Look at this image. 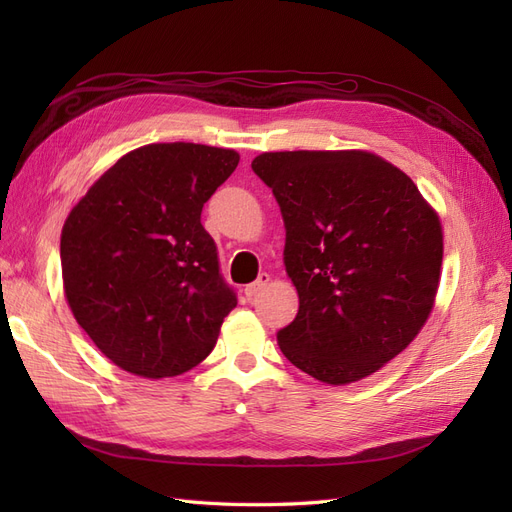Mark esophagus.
<instances>
[{
    "instance_id": "obj_1",
    "label": "esophagus",
    "mask_w": 512,
    "mask_h": 512,
    "mask_svg": "<svg viewBox=\"0 0 512 512\" xmlns=\"http://www.w3.org/2000/svg\"><path fill=\"white\" fill-rule=\"evenodd\" d=\"M269 282H271V275H269V273H260V275L256 277V282L245 286V290H243L245 297H247V299H254L256 294H258L262 288H265Z\"/></svg>"
}]
</instances>
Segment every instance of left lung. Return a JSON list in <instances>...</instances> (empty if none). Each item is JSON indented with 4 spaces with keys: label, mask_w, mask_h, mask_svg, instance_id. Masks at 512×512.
I'll use <instances>...</instances> for the list:
<instances>
[{
    "label": "left lung",
    "mask_w": 512,
    "mask_h": 512,
    "mask_svg": "<svg viewBox=\"0 0 512 512\" xmlns=\"http://www.w3.org/2000/svg\"><path fill=\"white\" fill-rule=\"evenodd\" d=\"M286 226L299 312L277 331L286 359L327 384L371 376L427 322L442 226L414 181L367 151H277L252 162Z\"/></svg>",
    "instance_id": "8db88e82"
}]
</instances>
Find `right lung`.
I'll use <instances>...</instances> for the list:
<instances>
[{"label":"right lung","mask_w":512,"mask_h":512,"mask_svg":"<svg viewBox=\"0 0 512 512\" xmlns=\"http://www.w3.org/2000/svg\"><path fill=\"white\" fill-rule=\"evenodd\" d=\"M239 153L158 143L126 153L61 230V275L76 322L115 365L143 378L196 367L237 294L200 213Z\"/></svg>","instance_id":"1"}]
</instances>
